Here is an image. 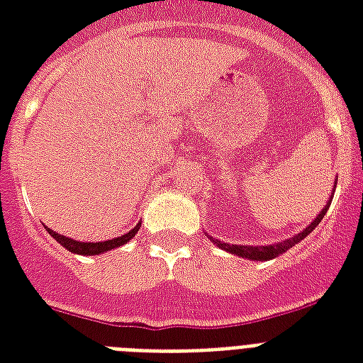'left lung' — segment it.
I'll return each mask as SVG.
<instances>
[{
  "mask_svg": "<svg viewBox=\"0 0 363 363\" xmlns=\"http://www.w3.org/2000/svg\"><path fill=\"white\" fill-rule=\"evenodd\" d=\"M335 186H337V181L333 182V192H335ZM330 203H332V196H330V199H328V203L324 205V209L318 213V216H316L315 220L311 222L309 226H305L303 230H301L299 233H296L294 238L284 239V241H277V242H273V245H264V247H250V245H230V242H224V241H220V239H215V238H209V239L215 242L216 247L222 248V250H226V252L233 254V256L254 259V262H267V259L277 258V256H281V254H284L286 250H290V248H292L294 245H298L299 241H303V239L307 238V235H309V233L313 232L316 226H318V224H320V220L324 218V215L328 213V209H330Z\"/></svg>",
  "mask_w": 363,
  "mask_h": 363,
  "instance_id": "1",
  "label": "left lung"
}]
</instances>
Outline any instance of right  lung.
Here are the masks:
<instances>
[{
    "label": "right lung",
    "instance_id": "right-lung-1",
    "mask_svg": "<svg viewBox=\"0 0 363 363\" xmlns=\"http://www.w3.org/2000/svg\"><path fill=\"white\" fill-rule=\"evenodd\" d=\"M139 228H141V222L137 224L133 230H130L128 233L121 235V238H115V239H109V241H101V242H82V241H77V239H71V238H65V235H60V233L52 232L50 228H47V232L52 235L56 241L62 245L64 248H67L69 252L73 254H81V256H98V254H104L107 250H113L116 247H122L125 242L130 241V239L135 238V233L139 232Z\"/></svg>",
    "mask_w": 363,
    "mask_h": 363
}]
</instances>
